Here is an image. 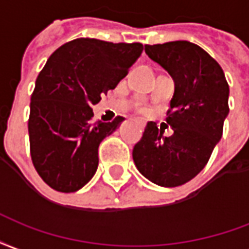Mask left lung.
Wrapping results in <instances>:
<instances>
[{
	"instance_id": "1",
	"label": "left lung",
	"mask_w": 249,
	"mask_h": 249,
	"mask_svg": "<svg viewBox=\"0 0 249 249\" xmlns=\"http://www.w3.org/2000/svg\"><path fill=\"white\" fill-rule=\"evenodd\" d=\"M144 52L175 83L166 118L174 134L163 137L155 123H147L132 159L143 177L158 186H182L204 168L220 141L230 112V87L220 65L195 43L146 45Z\"/></svg>"
}]
</instances>
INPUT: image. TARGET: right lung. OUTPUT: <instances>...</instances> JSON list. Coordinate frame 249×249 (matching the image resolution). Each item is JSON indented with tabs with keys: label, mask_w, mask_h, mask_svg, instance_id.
Segmentation results:
<instances>
[{
	"label": "right lung",
	"mask_w": 249,
	"mask_h": 249,
	"mask_svg": "<svg viewBox=\"0 0 249 249\" xmlns=\"http://www.w3.org/2000/svg\"><path fill=\"white\" fill-rule=\"evenodd\" d=\"M143 45L77 38L58 48L38 74L29 115L30 155L38 175L59 192L82 188L98 168V147L122 117L92 123V105L115 89Z\"/></svg>",
	"instance_id": "right-lung-1"
}]
</instances>
